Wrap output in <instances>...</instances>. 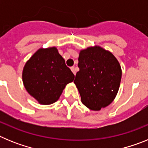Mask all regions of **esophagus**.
<instances>
[{"mask_svg": "<svg viewBox=\"0 0 148 148\" xmlns=\"http://www.w3.org/2000/svg\"><path fill=\"white\" fill-rule=\"evenodd\" d=\"M70 69H71V70H72V72H73V74H74V75H75V66H71V68H70Z\"/></svg>", "mask_w": 148, "mask_h": 148, "instance_id": "obj_1", "label": "esophagus"}]
</instances>
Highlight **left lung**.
Masks as SVG:
<instances>
[{"label":"left lung","instance_id":"obj_1","mask_svg":"<svg viewBox=\"0 0 148 148\" xmlns=\"http://www.w3.org/2000/svg\"><path fill=\"white\" fill-rule=\"evenodd\" d=\"M74 83L82 102L92 110H100L116 97L121 78V69L115 56L100 47L81 51Z\"/></svg>","mask_w":148,"mask_h":148}]
</instances>
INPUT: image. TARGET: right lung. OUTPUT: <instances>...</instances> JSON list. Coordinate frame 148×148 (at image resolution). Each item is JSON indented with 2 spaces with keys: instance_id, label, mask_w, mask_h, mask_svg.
Returning a JSON list of instances; mask_svg holds the SVG:
<instances>
[{
  "instance_id": "obj_1",
  "label": "right lung",
  "mask_w": 148,
  "mask_h": 148,
  "mask_svg": "<svg viewBox=\"0 0 148 148\" xmlns=\"http://www.w3.org/2000/svg\"><path fill=\"white\" fill-rule=\"evenodd\" d=\"M23 82L27 92L40 104H50L59 99L74 74L56 47L40 49L27 62Z\"/></svg>"
}]
</instances>
